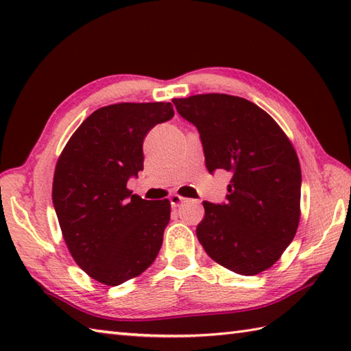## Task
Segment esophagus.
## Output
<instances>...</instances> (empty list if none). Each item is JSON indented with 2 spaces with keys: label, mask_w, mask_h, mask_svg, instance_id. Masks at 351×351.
I'll use <instances>...</instances> for the list:
<instances>
[{
  "label": "esophagus",
  "mask_w": 351,
  "mask_h": 351,
  "mask_svg": "<svg viewBox=\"0 0 351 351\" xmlns=\"http://www.w3.org/2000/svg\"><path fill=\"white\" fill-rule=\"evenodd\" d=\"M184 200H185V197H182L180 195H171L170 196V205H171V208H178L184 202Z\"/></svg>",
  "instance_id": "1"
}]
</instances>
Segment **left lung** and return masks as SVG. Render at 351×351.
Instances as JSON below:
<instances>
[{"mask_svg": "<svg viewBox=\"0 0 351 351\" xmlns=\"http://www.w3.org/2000/svg\"><path fill=\"white\" fill-rule=\"evenodd\" d=\"M173 104L199 130L208 171L232 175L226 204L204 202L199 243L230 271L267 270L300 221L302 170L293 143L270 114L240 96L205 93Z\"/></svg>", "mask_w": 351, "mask_h": 351, "instance_id": "left-lung-1", "label": "left lung"}]
</instances>
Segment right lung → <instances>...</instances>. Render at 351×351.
<instances>
[{"mask_svg": "<svg viewBox=\"0 0 351 351\" xmlns=\"http://www.w3.org/2000/svg\"><path fill=\"white\" fill-rule=\"evenodd\" d=\"M175 111L170 102H121L93 111L58 156L52 204L72 258L108 287L151 265L170 220L169 199L145 200L126 189L143 170V140Z\"/></svg>", "mask_w": 351, "mask_h": 351, "instance_id": "add662e5", "label": "right lung"}]
</instances>
